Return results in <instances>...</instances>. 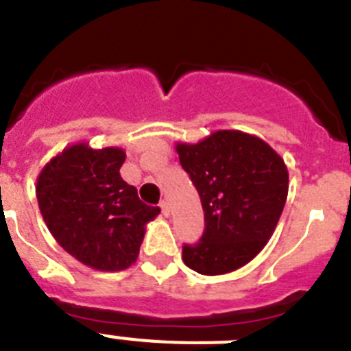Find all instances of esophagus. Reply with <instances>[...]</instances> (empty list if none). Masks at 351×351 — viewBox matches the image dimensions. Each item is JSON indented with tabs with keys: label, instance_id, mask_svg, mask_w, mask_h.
Listing matches in <instances>:
<instances>
[{
	"label": "esophagus",
	"instance_id": "esophagus-1",
	"mask_svg": "<svg viewBox=\"0 0 351 351\" xmlns=\"http://www.w3.org/2000/svg\"><path fill=\"white\" fill-rule=\"evenodd\" d=\"M160 207H161V213H163V216H169V214H170L169 202H167V200H161V202H160Z\"/></svg>",
	"mask_w": 351,
	"mask_h": 351
}]
</instances>
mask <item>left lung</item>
Returning a JSON list of instances; mask_svg holds the SVG:
<instances>
[{"mask_svg":"<svg viewBox=\"0 0 351 351\" xmlns=\"http://www.w3.org/2000/svg\"><path fill=\"white\" fill-rule=\"evenodd\" d=\"M204 207L206 230L182 246V262L198 274L237 271L274 234L288 195L283 158L262 138L219 130L197 144L176 145Z\"/></svg>","mask_w":351,"mask_h":351,"instance_id":"left-lung-1","label":"left lung"}]
</instances>
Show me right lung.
Masks as SVG:
<instances>
[{"label": "right lung", "instance_id": "obj_1", "mask_svg": "<svg viewBox=\"0 0 351 351\" xmlns=\"http://www.w3.org/2000/svg\"><path fill=\"white\" fill-rule=\"evenodd\" d=\"M121 147L63 149L36 179V198L52 237L80 263L116 272L135 263L145 225L160 207L145 206L135 186L123 181Z\"/></svg>", "mask_w": 351, "mask_h": 351}]
</instances>
